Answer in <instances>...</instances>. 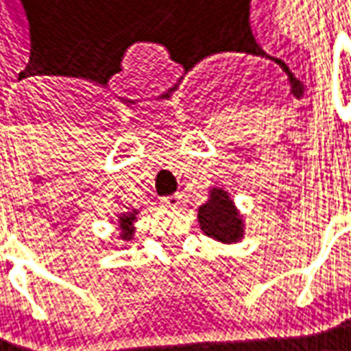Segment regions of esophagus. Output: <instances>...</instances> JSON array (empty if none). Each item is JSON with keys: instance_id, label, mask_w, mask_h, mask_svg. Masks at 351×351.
I'll return each instance as SVG.
<instances>
[{"instance_id": "obj_1", "label": "esophagus", "mask_w": 351, "mask_h": 351, "mask_svg": "<svg viewBox=\"0 0 351 351\" xmlns=\"http://www.w3.org/2000/svg\"><path fill=\"white\" fill-rule=\"evenodd\" d=\"M160 202H162V206H165V208H171V210H175V208H178V206H180V202H182V200H180V196L178 195H173V196H165Z\"/></svg>"}]
</instances>
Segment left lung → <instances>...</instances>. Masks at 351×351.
Segmentation results:
<instances>
[{
    "mask_svg": "<svg viewBox=\"0 0 351 351\" xmlns=\"http://www.w3.org/2000/svg\"><path fill=\"white\" fill-rule=\"evenodd\" d=\"M198 224L206 237L234 244L244 237V218L224 189H210L208 200L198 208Z\"/></svg>",
    "mask_w": 351,
    "mask_h": 351,
    "instance_id": "8db88e82",
    "label": "left lung"
}]
</instances>
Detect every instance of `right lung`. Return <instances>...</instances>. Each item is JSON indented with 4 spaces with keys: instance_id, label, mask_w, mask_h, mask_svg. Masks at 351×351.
<instances>
[{
    "instance_id": "right-lung-1",
    "label": "right lung",
    "mask_w": 351,
    "mask_h": 351,
    "mask_svg": "<svg viewBox=\"0 0 351 351\" xmlns=\"http://www.w3.org/2000/svg\"><path fill=\"white\" fill-rule=\"evenodd\" d=\"M138 217V210H127V213H121L119 215V238L121 240H133L134 238V222Z\"/></svg>"
}]
</instances>
